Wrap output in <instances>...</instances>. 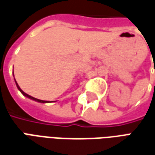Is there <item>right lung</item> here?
<instances>
[{
    "instance_id": "right-lung-1",
    "label": "right lung",
    "mask_w": 155,
    "mask_h": 155,
    "mask_svg": "<svg viewBox=\"0 0 155 155\" xmlns=\"http://www.w3.org/2000/svg\"><path fill=\"white\" fill-rule=\"evenodd\" d=\"M15 84H16V86H17V88H18V90L21 92L22 94H23V95H25V97H27L29 98V99H31V100H33V101H37V102H40V103H47V101H41V100H38V99H36V98H34V97H32V96H31V95H29V94H27L26 93H25L24 91H22L21 89L20 88V86L18 85V84H17V82L15 81Z\"/></svg>"
}]
</instances>
